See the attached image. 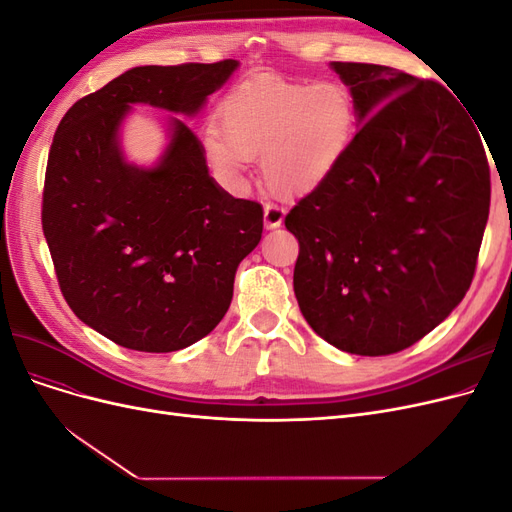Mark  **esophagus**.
Instances as JSON below:
<instances>
[{
	"mask_svg": "<svg viewBox=\"0 0 512 512\" xmlns=\"http://www.w3.org/2000/svg\"><path fill=\"white\" fill-rule=\"evenodd\" d=\"M284 215H286V211H284L282 207H277V205H265V226H267L269 230L280 228L282 222H284Z\"/></svg>",
	"mask_w": 512,
	"mask_h": 512,
	"instance_id": "1",
	"label": "esophagus"
}]
</instances>
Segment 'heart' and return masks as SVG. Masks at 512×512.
<instances>
[{"label": "heart", "mask_w": 512, "mask_h": 512, "mask_svg": "<svg viewBox=\"0 0 512 512\" xmlns=\"http://www.w3.org/2000/svg\"><path fill=\"white\" fill-rule=\"evenodd\" d=\"M354 132V104L337 83L254 81L239 87L209 123L203 145L228 179L260 156V177L277 196H305L331 175Z\"/></svg>", "instance_id": "1"}]
</instances>
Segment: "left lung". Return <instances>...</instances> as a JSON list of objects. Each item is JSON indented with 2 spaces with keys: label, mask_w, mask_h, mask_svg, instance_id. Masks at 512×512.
I'll list each match as a JSON object with an SVG mask.
<instances>
[{
  "label": "left lung",
  "mask_w": 512,
  "mask_h": 512,
  "mask_svg": "<svg viewBox=\"0 0 512 512\" xmlns=\"http://www.w3.org/2000/svg\"><path fill=\"white\" fill-rule=\"evenodd\" d=\"M359 132L286 215L299 239L301 314L339 350H404L466 297L489 218V164L446 87L376 64L331 61Z\"/></svg>",
  "instance_id": "obj_1"
}]
</instances>
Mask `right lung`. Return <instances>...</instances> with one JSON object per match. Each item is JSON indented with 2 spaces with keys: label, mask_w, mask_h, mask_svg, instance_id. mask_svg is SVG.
I'll return each mask as SVG.
<instances>
[{
  "label": "right lung",
  "mask_w": 512,
  "mask_h": 512,
  "mask_svg": "<svg viewBox=\"0 0 512 512\" xmlns=\"http://www.w3.org/2000/svg\"><path fill=\"white\" fill-rule=\"evenodd\" d=\"M237 59L138 66L76 102L53 136L42 230L72 312L141 352L188 348L218 327L239 262L262 237V207L209 175L196 117ZM136 103L173 112L156 165L128 163L120 126Z\"/></svg>",
  "instance_id": "add662e5"
}]
</instances>
